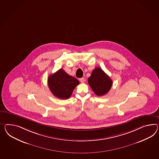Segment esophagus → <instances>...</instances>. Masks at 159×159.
<instances>
[{"mask_svg":"<svg viewBox=\"0 0 159 159\" xmlns=\"http://www.w3.org/2000/svg\"><path fill=\"white\" fill-rule=\"evenodd\" d=\"M80 81H81V83H84V82L85 81V78H80Z\"/></svg>","mask_w":159,"mask_h":159,"instance_id":"esophagus-1","label":"esophagus"}]
</instances>
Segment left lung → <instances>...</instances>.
<instances>
[{"label":"left lung","mask_w":159,"mask_h":159,"mask_svg":"<svg viewBox=\"0 0 159 159\" xmlns=\"http://www.w3.org/2000/svg\"><path fill=\"white\" fill-rule=\"evenodd\" d=\"M88 84L94 93L98 96H102L111 89L112 81L102 69L96 67L88 78Z\"/></svg>","instance_id":"1"}]
</instances>
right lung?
Masks as SVG:
<instances>
[{
  "label": "right lung",
  "mask_w": 159,
  "mask_h": 159,
  "mask_svg": "<svg viewBox=\"0 0 159 159\" xmlns=\"http://www.w3.org/2000/svg\"><path fill=\"white\" fill-rule=\"evenodd\" d=\"M80 84L75 78L61 69L48 78V85L53 95L61 99L70 98L74 88Z\"/></svg>",
  "instance_id": "right-lung-1"
}]
</instances>
